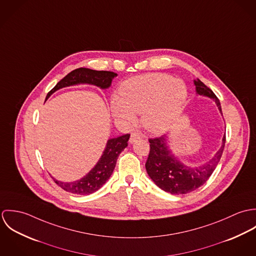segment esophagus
Here are the masks:
<instances>
[{
	"label": "esophagus",
	"mask_w": 256,
	"mask_h": 256,
	"mask_svg": "<svg viewBox=\"0 0 256 256\" xmlns=\"http://www.w3.org/2000/svg\"><path fill=\"white\" fill-rule=\"evenodd\" d=\"M140 139H142V136H141L140 134H132L131 137H130L129 143H130V144H133V143H135L136 141H138V140H140Z\"/></svg>",
	"instance_id": "obj_1"
}]
</instances>
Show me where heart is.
<instances>
[{
  "label": "heart",
  "mask_w": 256,
  "mask_h": 256,
  "mask_svg": "<svg viewBox=\"0 0 256 256\" xmlns=\"http://www.w3.org/2000/svg\"><path fill=\"white\" fill-rule=\"evenodd\" d=\"M121 98L113 96L111 111L121 123L131 126L136 113H142V123L148 131L162 134L172 128L187 98L182 80L164 74H150L125 82Z\"/></svg>",
  "instance_id": "b5f03b06"
}]
</instances>
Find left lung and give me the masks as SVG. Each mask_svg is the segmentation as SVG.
I'll list each match as a JSON object with an SVG mask.
<instances>
[{"label": "left lung", "mask_w": 256, "mask_h": 256, "mask_svg": "<svg viewBox=\"0 0 256 256\" xmlns=\"http://www.w3.org/2000/svg\"><path fill=\"white\" fill-rule=\"evenodd\" d=\"M194 86L196 94L213 100L220 113L222 115L220 100L215 94L199 78L194 80ZM148 142L150 150L146 162L148 176L164 191L180 195L194 191L208 180L220 160L226 143V136L222 137V146L215 156L207 162L195 166H187L178 158L170 150L168 136L150 139Z\"/></svg>", "instance_id": "obj_1"}]
</instances>
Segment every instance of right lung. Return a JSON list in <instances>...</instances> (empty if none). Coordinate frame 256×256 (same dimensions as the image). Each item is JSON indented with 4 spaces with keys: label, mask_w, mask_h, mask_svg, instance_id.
I'll return each instance as SVG.
<instances>
[{
    "label": "right lung",
    "mask_w": 256,
    "mask_h": 256,
    "mask_svg": "<svg viewBox=\"0 0 256 256\" xmlns=\"http://www.w3.org/2000/svg\"><path fill=\"white\" fill-rule=\"evenodd\" d=\"M115 76H117V74L110 71H96L86 68L76 69L71 73L68 74L65 78H63L47 94L45 100H47L49 96L58 90L76 84H86L96 86L102 90H108ZM129 138L130 135L126 134L117 138L110 139L96 164L84 178L71 182H60L52 178L53 180L62 189L78 195H90L98 191L108 180L115 168L116 160L120 152L128 146Z\"/></svg>",
    "instance_id": "right-lung-1"
}]
</instances>
